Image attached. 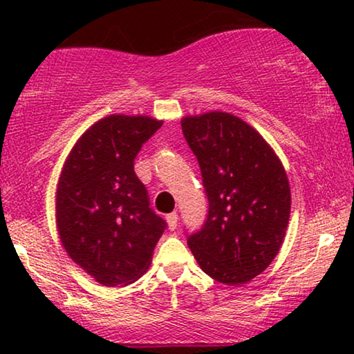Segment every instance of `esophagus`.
Returning a JSON list of instances; mask_svg holds the SVG:
<instances>
[{"label": "esophagus", "mask_w": 354, "mask_h": 354, "mask_svg": "<svg viewBox=\"0 0 354 354\" xmlns=\"http://www.w3.org/2000/svg\"><path fill=\"white\" fill-rule=\"evenodd\" d=\"M166 219H167L169 229L176 230V229H177V224H178V216H177V212H171V214H167Z\"/></svg>", "instance_id": "34e87169"}]
</instances>
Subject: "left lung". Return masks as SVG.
I'll return each mask as SVG.
<instances>
[{"label": "left lung", "mask_w": 354, "mask_h": 354, "mask_svg": "<svg viewBox=\"0 0 354 354\" xmlns=\"http://www.w3.org/2000/svg\"><path fill=\"white\" fill-rule=\"evenodd\" d=\"M182 132L200 164L209 209L187 243L217 282L240 285L277 256L288 227L292 195L274 149L229 113L182 119Z\"/></svg>", "instance_id": "obj_1"}]
</instances>
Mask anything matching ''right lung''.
<instances>
[{"label": "right lung", "instance_id": "right-lung-1", "mask_svg": "<svg viewBox=\"0 0 354 354\" xmlns=\"http://www.w3.org/2000/svg\"><path fill=\"white\" fill-rule=\"evenodd\" d=\"M161 125L147 115H108L77 140L61 171L56 222L62 246L104 287L143 275L167 227L133 171L143 143Z\"/></svg>", "mask_w": 354, "mask_h": 354}]
</instances>
